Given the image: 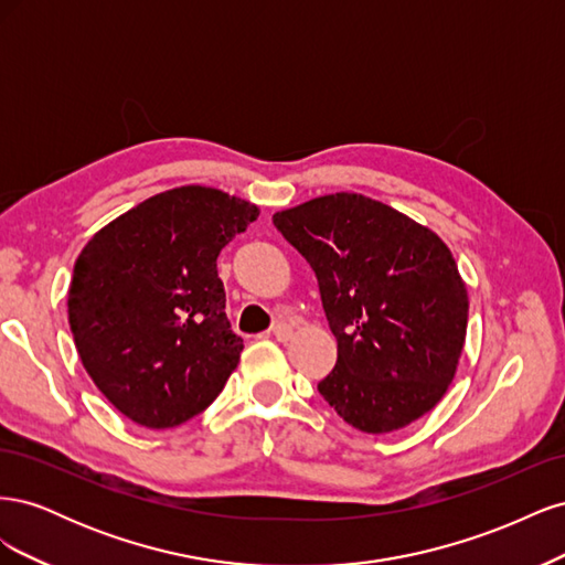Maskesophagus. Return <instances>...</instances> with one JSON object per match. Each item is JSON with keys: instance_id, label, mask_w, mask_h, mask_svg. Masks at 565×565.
Masks as SVG:
<instances>
[{"instance_id": "34e87169", "label": "esophagus", "mask_w": 565, "mask_h": 565, "mask_svg": "<svg viewBox=\"0 0 565 565\" xmlns=\"http://www.w3.org/2000/svg\"><path fill=\"white\" fill-rule=\"evenodd\" d=\"M292 332H295V328L289 322H278L276 328H273V334H276L280 341H287V339H292Z\"/></svg>"}]
</instances>
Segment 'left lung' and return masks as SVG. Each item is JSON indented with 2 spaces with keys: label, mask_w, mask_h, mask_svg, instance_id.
<instances>
[{
  "label": "left lung",
  "mask_w": 565,
  "mask_h": 565,
  "mask_svg": "<svg viewBox=\"0 0 565 565\" xmlns=\"http://www.w3.org/2000/svg\"><path fill=\"white\" fill-rule=\"evenodd\" d=\"M316 270L337 337L318 384L365 434L419 419L446 396L467 339L469 295L450 247L415 218L361 193L320 195L273 214Z\"/></svg>",
  "instance_id": "obj_1"
}]
</instances>
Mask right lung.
I'll use <instances>...</instances> for the list:
<instances>
[{"mask_svg": "<svg viewBox=\"0 0 565 565\" xmlns=\"http://www.w3.org/2000/svg\"><path fill=\"white\" fill-rule=\"evenodd\" d=\"M259 207L210 185L172 188L94 233L67 320L82 365L134 424L172 429L210 407L241 363L216 256Z\"/></svg>", "mask_w": 565, "mask_h": 565, "instance_id": "right-lung-1", "label": "right lung"}]
</instances>
